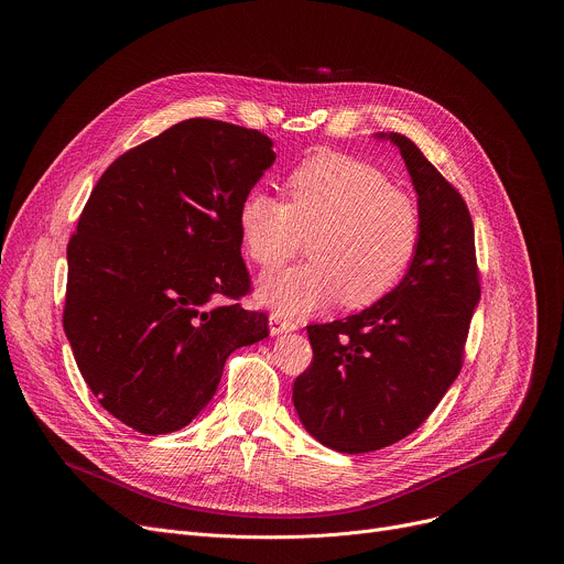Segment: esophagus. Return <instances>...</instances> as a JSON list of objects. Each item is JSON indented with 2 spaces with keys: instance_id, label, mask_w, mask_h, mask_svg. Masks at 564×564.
<instances>
[{
  "instance_id": "obj_1",
  "label": "esophagus",
  "mask_w": 564,
  "mask_h": 564,
  "mask_svg": "<svg viewBox=\"0 0 564 564\" xmlns=\"http://www.w3.org/2000/svg\"><path fill=\"white\" fill-rule=\"evenodd\" d=\"M296 330V324L294 321H288L283 316H279L276 312L270 314V333L276 337V335H283V333H292Z\"/></svg>"
}]
</instances>
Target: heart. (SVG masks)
Returning a JSON list of instances; mask_svg holds the SVG:
<instances>
[{"label":"heart","mask_w":564,"mask_h":564,"mask_svg":"<svg viewBox=\"0 0 564 564\" xmlns=\"http://www.w3.org/2000/svg\"><path fill=\"white\" fill-rule=\"evenodd\" d=\"M283 187L285 203L261 189L238 203L240 243L261 270L290 261L307 236L312 261L259 285L279 316H301L339 296L346 307H368L404 279L420 248L422 216L377 167L344 153H316Z\"/></svg>","instance_id":"b5f03b06"}]
</instances>
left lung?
<instances>
[{
  "instance_id": "left-lung-1",
  "label": "left lung",
  "mask_w": 564,
  "mask_h": 564,
  "mask_svg": "<svg viewBox=\"0 0 564 564\" xmlns=\"http://www.w3.org/2000/svg\"><path fill=\"white\" fill-rule=\"evenodd\" d=\"M399 147L422 216L417 254L379 303L307 326L310 368L292 401L305 431L339 453H370L420 429L462 370L479 303L475 231L459 192L401 133Z\"/></svg>"
}]
</instances>
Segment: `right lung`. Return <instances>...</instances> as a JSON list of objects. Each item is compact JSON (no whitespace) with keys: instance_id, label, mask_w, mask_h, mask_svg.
<instances>
[{"instance_id":"1","label":"right lung","mask_w":564,"mask_h":564,"mask_svg":"<svg viewBox=\"0 0 564 564\" xmlns=\"http://www.w3.org/2000/svg\"><path fill=\"white\" fill-rule=\"evenodd\" d=\"M272 144L257 129L183 120L113 160L79 214L64 333L102 409L138 433L187 426L227 357L270 335L265 312L236 301L250 292L238 203L272 167Z\"/></svg>"}]
</instances>
